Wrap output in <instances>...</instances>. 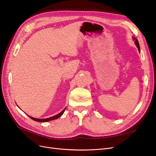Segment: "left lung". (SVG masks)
<instances>
[{"label": "left lung", "instance_id": "1", "mask_svg": "<svg viewBox=\"0 0 156 156\" xmlns=\"http://www.w3.org/2000/svg\"><path fill=\"white\" fill-rule=\"evenodd\" d=\"M133 40H135V44L136 45V47H137L139 51H140V46H139V41H138L137 39H136V37H133Z\"/></svg>", "mask_w": 156, "mask_h": 156}]
</instances>
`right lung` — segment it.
<instances>
[{
  "label": "right lung",
  "mask_w": 156,
  "mask_h": 156,
  "mask_svg": "<svg viewBox=\"0 0 156 156\" xmlns=\"http://www.w3.org/2000/svg\"><path fill=\"white\" fill-rule=\"evenodd\" d=\"M66 109V108H64V109L62 111L60 112L59 114L56 115L54 116H52V117H50V118H48V119H36V118H33V117H31V116H29L31 119H32L34 121H36V122H48V121H51V120H55V119H58V118H59L60 116H61L62 115V114L64 113V111Z\"/></svg>",
  "instance_id": "add662e5"
}]
</instances>
